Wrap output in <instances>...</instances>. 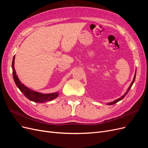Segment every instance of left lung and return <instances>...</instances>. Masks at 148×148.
I'll use <instances>...</instances> for the list:
<instances>
[{"label": "left lung", "instance_id": "1", "mask_svg": "<svg viewBox=\"0 0 148 148\" xmlns=\"http://www.w3.org/2000/svg\"><path fill=\"white\" fill-rule=\"evenodd\" d=\"M135 76H136V73L135 74V76H134V79H133V81H132V83H131V84H130V86H129V88H128V89H127V92H126L125 93V94L124 95H123L121 97V98H119V99H118V100H114V101H113V102H111V103H108V105H113V104H115L116 103H117V102H118L119 101H120V100H121L122 99H124V97L127 95V94L128 93V92L129 91V90L130 89V88H131V87H132V84H134V81H135Z\"/></svg>", "mask_w": 148, "mask_h": 148}]
</instances>
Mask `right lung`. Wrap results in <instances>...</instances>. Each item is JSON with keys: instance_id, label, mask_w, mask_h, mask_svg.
<instances>
[{"instance_id": "obj_1", "label": "right lung", "mask_w": 148, "mask_h": 148, "mask_svg": "<svg viewBox=\"0 0 148 148\" xmlns=\"http://www.w3.org/2000/svg\"><path fill=\"white\" fill-rule=\"evenodd\" d=\"M14 56L12 62V70H13V79L14 81V83L17 86V87L21 90L23 94L25 95V97H27L29 100L34 101V102H40V103H43L45 101L52 100L57 97L59 95L58 92L51 93V94H42L38 92H35L32 90V89H30L29 88H27L23 84L21 83L19 81V78H18V76L16 75V72H15L14 67Z\"/></svg>"}]
</instances>
